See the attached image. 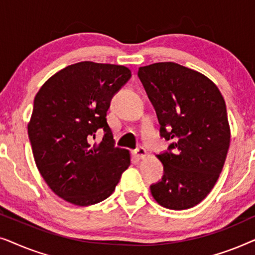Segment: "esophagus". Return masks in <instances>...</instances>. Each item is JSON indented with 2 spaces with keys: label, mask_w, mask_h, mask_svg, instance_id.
<instances>
[{
  "label": "esophagus",
  "mask_w": 255,
  "mask_h": 255,
  "mask_svg": "<svg viewBox=\"0 0 255 255\" xmlns=\"http://www.w3.org/2000/svg\"><path fill=\"white\" fill-rule=\"evenodd\" d=\"M133 154H134L135 158H138V159H144L145 156H146V154H147V153H146V149H145L144 147H138V148L135 149V151L133 152Z\"/></svg>",
  "instance_id": "34e87169"
}]
</instances>
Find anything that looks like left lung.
<instances>
[{
  "mask_svg": "<svg viewBox=\"0 0 255 255\" xmlns=\"http://www.w3.org/2000/svg\"><path fill=\"white\" fill-rule=\"evenodd\" d=\"M138 76L154 107L160 134L173 140L156 155L161 181L151 194L163 208L184 210L208 196L224 166L230 125L225 101L210 79L175 62L139 67Z\"/></svg>",
  "mask_w": 255,
  "mask_h": 255,
  "instance_id": "left-lung-1",
  "label": "left lung"
}]
</instances>
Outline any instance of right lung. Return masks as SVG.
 Returning <instances> with one entry per match:
<instances>
[{
    "label": "right lung",
    "instance_id": "add662e5",
    "mask_svg": "<svg viewBox=\"0 0 255 255\" xmlns=\"http://www.w3.org/2000/svg\"><path fill=\"white\" fill-rule=\"evenodd\" d=\"M131 78L125 66L81 61L41 86L27 124L37 168L52 191L87 207L114 193L130 166V152L115 147L107 123L110 101ZM102 128L104 139L92 144Z\"/></svg>",
    "mask_w": 255,
    "mask_h": 255
}]
</instances>
